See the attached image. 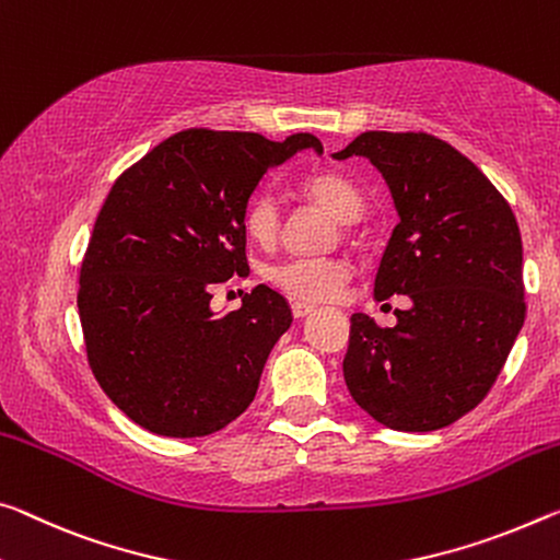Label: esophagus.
Returning a JSON list of instances; mask_svg holds the SVG:
<instances>
[{
	"mask_svg": "<svg viewBox=\"0 0 560 560\" xmlns=\"http://www.w3.org/2000/svg\"><path fill=\"white\" fill-rule=\"evenodd\" d=\"M314 312H316V308L312 304H301V301L291 304V314H294V318H306V316H312Z\"/></svg>",
	"mask_w": 560,
	"mask_h": 560,
	"instance_id": "34e87169",
	"label": "esophagus"
}]
</instances>
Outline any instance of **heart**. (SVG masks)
<instances>
[{
    "label": "heart",
    "mask_w": 560,
    "mask_h": 560,
    "mask_svg": "<svg viewBox=\"0 0 560 560\" xmlns=\"http://www.w3.org/2000/svg\"><path fill=\"white\" fill-rule=\"evenodd\" d=\"M301 189L314 203L341 221L359 219L363 211L359 186L341 174L326 172L308 176ZM244 226L256 244L269 246L277 242L281 229L277 197L269 191L254 197L246 207ZM266 277L279 291L296 301H334L343 294L346 283L351 279V266L343 259H289L273 264Z\"/></svg>",
    "instance_id": "obj_1"
}]
</instances>
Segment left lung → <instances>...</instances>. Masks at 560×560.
<instances>
[{
    "mask_svg": "<svg viewBox=\"0 0 560 560\" xmlns=\"http://www.w3.org/2000/svg\"><path fill=\"white\" fill-rule=\"evenodd\" d=\"M331 156L384 176L398 224L374 296L411 299L392 328L351 316L346 386L386 429H443L483 401L526 318L516 217L481 168L423 131H363Z\"/></svg>",
    "mask_w": 560,
    "mask_h": 560,
    "instance_id": "1",
    "label": "left lung"
}]
</instances>
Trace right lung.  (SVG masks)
<instances>
[{
    "label": "right lung",
    "mask_w": 560,
    "mask_h": 560,
    "mask_svg": "<svg viewBox=\"0 0 560 560\" xmlns=\"http://www.w3.org/2000/svg\"><path fill=\"white\" fill-rule=\"evenodd\" d=\"M324 147L314 135L186 129L124 172L96 217L79 273L86 359L141 429L209 436L242 416L273 343L294 322L259 283L242 308L211 312V289L248 271L244 214L264 174Z\"/></svg>",
    "instance_id": "right-lung-1"
}]
</instances>
